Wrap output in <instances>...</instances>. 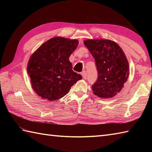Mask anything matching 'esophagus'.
Returning <instances> with one entry per match:
<instances>
[{
  "label": "esophagus",
  "instance_id": "1",
  "mask_svg": "<svg viewBox=\"0 0 152 152\" xmlns=\"http://www.w3.org/2000/svg\"><path fill=\"white\" fill-rule=\"evenodd\" d=\"M81 74H82V77L84 79H86L87 78V77H88V74H87V72L86 71H82V73H81Z\"/></svg>",
  "mask_w": 152,
  "mask_h": 152
}]
</instances>
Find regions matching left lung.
Masks as SVG:
<instances>
[{
  "mask_svg": "<svg viewBox=\"0 0 152 152\" xmlns=\"http://www.w3.org/2000/svg\"><path fill=\"white\" fill-rule=\"evenodd\" d=\"M94 57L98 77L92 86L94 94L110 98L120 92L129 74L128 61L121 48L110 40L83 42Z\"/></svg>",
  "mask_w": 152,
  "mask_h": 152,
  "instance_id": "obj_1",
  "label": "left lung"
}]
</instances>
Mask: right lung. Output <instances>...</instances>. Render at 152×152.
I'll list each match as a JSON object with an SVG mask.
<instances>
[{
    "instance_id": "1",
    "label": "right lung",
    "mask_w": 152,
    "mask_h": 152,
    "mask_svg": "<svg viewBox=\"0 0 152 152\" xmlns=\"http://www.w3.org/2000/svg\"><path fill=\"white\" fill-rule=\"evenodd\" d=\"M78 41L54 37L44 43L32 55L27 65L32 88L42 98L53 101L62 98L71 87L82 79L72 70L69 57Z\"/></svg>"
}]
</instances>
